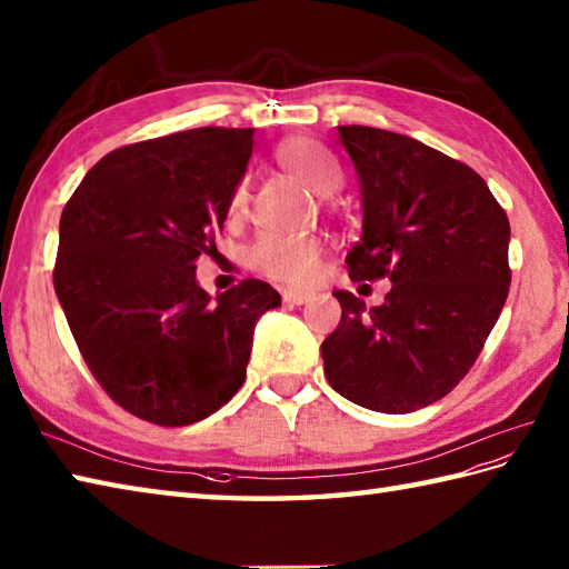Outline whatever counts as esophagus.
Listing matches in <instances>:
<instances>
[{
  "mask_svg": "<svg viewBox=\"0 0 569 569\" xmlns=\"http://www.w3.org/2000/svg\"><path fill=\"white\" fill-rule=\"evenodd\" d=\"M282 299L287 301V305H307V301L311 299L309 292H301V289H282Z\"/></svg>",
  "mask_w": 569,
  "mask_h": 569,
  "instance_id": "34e87169",
  "label": "esophagus"
}]
</instances>
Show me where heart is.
Listing matches in <instances>:
<instances>
[{"mask_svg":"<svg viewBox=\"0 0 569 569\" xmlns=\"http://www.w3.org/2000/svg\"><path fill=\"white\" fill-rule=\"evenodd\" d=\"M277 164L309 183L319 193H331L341 187L343 171L339 161L315 139L292 137L274 149ZM250 187L246 179L236 183L228 199V216L242 218L248 211ZM323 242L319 236H277L262 233L248 250V264L272 282L280 284H309L317 277Z\"/></svg>","mask_w":569,"mask_h":569,"instance_id":"heart-1","label":"heart"}]
</instances>
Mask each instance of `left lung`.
Listing matches in <instances>:
<instances>
[{"mask_svg":"<svg viewBox=\"0 0 569 569\" xmlns=\"http://www.w3.org/2000/svg\"><path fill=\"white\" fill-rule=\"evenodd\" d=\"M339 142L363 196V236L346 268L353 282L386 277L390 292L370 309L333 292L341 323L321 343L323 373L361 408L420 410L457 388L501 317L511 226L463 161L363 124H341Z\"/></svg>","mask_w":569,"mask_h":569,"instance_id":"1","label":"left lung"}]
</instances>
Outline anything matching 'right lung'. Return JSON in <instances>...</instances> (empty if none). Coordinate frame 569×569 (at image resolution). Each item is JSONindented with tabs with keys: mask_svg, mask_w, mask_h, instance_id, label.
<instances>
[{
	"mask_svg": "<svg viewBox=\"0 0 569 569\" xmlns=\"http://www.w3.org/2000/svg\"><path fill=\"white\" fill-rule=\"evenodd\" d=\"M250 154L252 130L233 127L124 144L63 208L58 301L90 373L139 420L183 427L223 408L246 380L254 321L280 305L260 280L216 301L196 284Z\"/></svg>",
	"mask_w": 569,
	"mask_h": 569,
	"instance_id": "right-lung-1",
	"label": "right lung"
}]
</instances>
